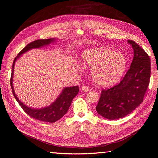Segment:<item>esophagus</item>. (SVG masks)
<instances>
[{"instance_id":"34e87169","label":"esophagus","mask_w":158,"mask_h":158,"mask_svg":"<svg viewBox=\"0 0 158 158\" xmlns=\"http://www.w3.org/2000/svg\"><path fill=\"white\" fill-rule=\"evenodd\" d=\"M82 90L84 92H88L89 90V88L88 86H86V85H84V86L82 87Z\"/></svg>"}]
</instances>
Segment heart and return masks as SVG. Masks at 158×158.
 Returning <instances> with one entry per match:
<instances>
[{
	"label": "heart",
	"instance_id": "heart-1",
	"mask_svg": "<svg viewBox=\"0 0 158 158\" xmlns=\"http://www.w3.org/2000/svg\"><path fill=\"white\" fill-rule=\"evenodd\" d=\"M80 61L84 66L91 68L94 82L104 86L117 82L127 66L126 58L122 53L103 47L85 50Z\"/></svg>",
	"mask_w": 158,
	"mask_h": 158
}]
</instances>
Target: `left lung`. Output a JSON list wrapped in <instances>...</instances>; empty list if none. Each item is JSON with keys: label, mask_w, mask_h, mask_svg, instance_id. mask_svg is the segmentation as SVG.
Instances as JSON below:
<instances>
[{"label": "left lung", "mask_w": 158, "mask_h": 158, "mask_svg": "<svg viewBox=\"0 0 158 158\" xmlns=\"http://www.w3.org/2000/svg\"><path fill=\"white\" fill-rule=\"evenodd\" d=\"M134 49L130 69L120 83L102 89L96 111L109 120H115L132 113L144 100L150 84V56L136 42L128 40Z\"/></svg>", "instance_id": "obj_1"}]
</instances>
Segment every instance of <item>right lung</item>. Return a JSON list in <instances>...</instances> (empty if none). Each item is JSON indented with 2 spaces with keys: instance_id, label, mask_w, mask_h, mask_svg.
<instances>
[{
  "instance_id": "right-lung-1",
  "label": "right lung",
  "mask_w": 158,
  "mask_h": 158,
  "mask_svg": "<svg viewBox=\"0 0 158 158\" xmlns=\"http://www.w3.org/2000/svg\"><path fill=\"white\" fill-rule=\"evenodd\" d=\"M55 39L53 38H50V39L47 40H38L33 41L30 44H28L24 48H23L20 52H19L17 56L14 59L13 61L12 64V72L10 78V84H11V88L12 90V93L14 98L16 99V101L19 103V105L21 106L23 109L24 112H26L28 115L31 117L32 118L37 119V120L45 121V122H49V123H54L56 122L60 118L63 117L64 114L67 113L68 109H69L71 102L73 101V98L78 94L79 92V88L78 85L73 87H68L65 88L62 93L60 94L55 101L52 103L49 106L46 107L41 109H33L26 106V105L22 103L16 95L14 92V90L13 88L12 85V77H13V71H14V63L18 58L21 55L24 53L26 51H29L31 49H36V48H40L41 47H44L45 45H49L51 43L54 42Z\"/></svg>"
}]
</instances>
